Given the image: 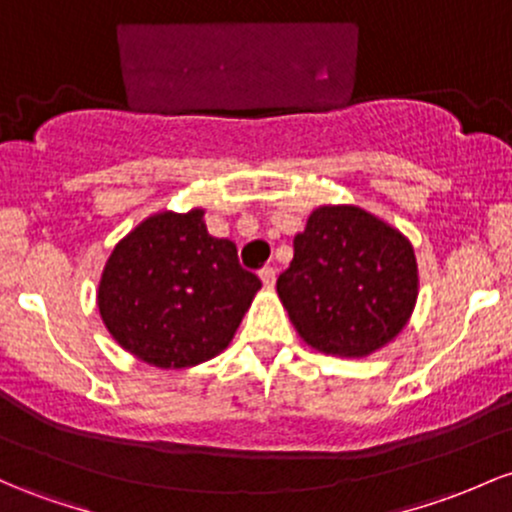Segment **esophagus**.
Instances as JSON below:
<instances>
[{"label": "esophagus", "mask_w": 512, "mask_h": 512, "mask_svg": "<svg viewBox=\"0 0 512 512\" xmlns=\"http://www.w3.org/2000/svg\"><path fill=\"white\" fill-rule=\"evenodd\" d=\"M260 279H262V284L267 286V289H272L274 282H277V272H274V267H262L260 269Z\"/></svg>", "instance_id": "esophagus-1"}]
</instances>
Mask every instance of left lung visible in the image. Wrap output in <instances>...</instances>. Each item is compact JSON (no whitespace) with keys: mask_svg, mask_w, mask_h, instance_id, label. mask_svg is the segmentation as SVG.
<instances>
[{"mask_svg":"<svg viewBox=\"0 0 512 512\" xmlns=\"http://www.w3.org/2000/svg\"><path fill=\"white\" fill-rule=\"evenodd\" d=\"M299 335L325 355L364 357L391 342L418 299L413 245L357 206H320L277 279Z\"/></svg>","mask_w":512,"mask_h":512,"instance_id":"left-lung-1","label":"left lung"}]
</instances>
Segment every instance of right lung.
<instances>
[{
	"instance_id": "add662e5",
	"label": "right lung",
	"mask_w": 512,
	"mask_h": 512,
	"mask_svg": "<svg viewBox=\"0 0 512 512\" xmlns=\"http://www.w3.org/2000/svg\"><path fill=\"white\" fill-rule=\"evenodd\" d=\"M260 286L235 243L209 235L204 211H162L114 247L97 301L123 350L184 369L226 350Z\"/></svg>"
}]
</instances>
